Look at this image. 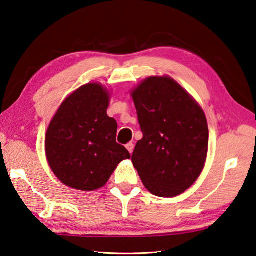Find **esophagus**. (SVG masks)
Listing matches in <instances>:
<instances>
[{"mask_svg":"<svg viewBox=\"0 0 256 256\" xmlns=\"http://www.w3.org/2000/svg\"><path fill=\"white\" fill-rule=\"evenodd\" d=\"M126 148H128V151L132 154V152H133V150H134V144H133L132 142L128 143V144H126Z\"/></svg>","mask_w":256,"mask_h":256,"instance_id":"obj_1","label":"esophagus"}]
</instances>
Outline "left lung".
<instances>
[{
	"label": "left lung",
	"mask_w": 256,
	"mask_h": 256,
	"mask_svg": "<svg viewBox=\"0 0 256 256\" xmlns=\"http://www.w3.org/2000/svg\"><path fill=\"white\" fill-rule=\"evenodd\" d=\"M143 138L132 154L148 192L176 197L200 176L208 125L200 106L170 77H148L132 92Z\"/></svg>",
	"instance_id": "left-lung-1"
}]
</instances>
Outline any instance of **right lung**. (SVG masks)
Listing matches in <instances>:
<instances>
[{
  "mask_svg": "<svg viewBox=\"0 0 256 256\" xmlns=\"http://www.w3.org/2000/svg\"><path fill=\"white\" fill-rule=\"evenodd\" d=\"M108 92L100 84L78 88L60 105L46 134V154L56 176L68 187L92 192L108 182L131 154L116 143L118 123L106 113Z\"/></svg>",
  "mask_w": 256,
  "mask_h": 256,
  "instance_id": "add662e5",
  "label": "right lung"
}]
</instances>
